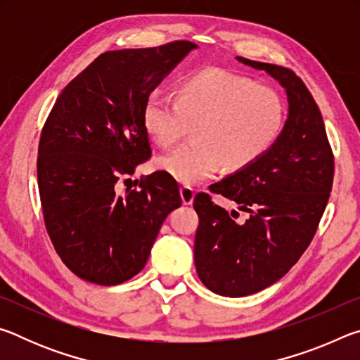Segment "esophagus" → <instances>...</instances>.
<instances>
[{
  "label": "esophagus",
  "mask_w": 360,
  "mask_h": 360,
  "mask_svg": "<svg viewBox=\"0 0 360 360\" xmlns=\"http://www.w3.org/2000/svg\"><path fill=\"white\" fill-rule=\"evenodd\" d=\"M179 193H181V198H182V203L184 205H192L193 203V197H195V191L191 186H182L179 188Z\"/></svg>",
  "instance_id": "1"
}]
</instances>
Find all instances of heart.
<instances>
[{"mask_svg": "<svg viewBox=\"0 0 360 360\" xmlns=\"http://www.w3.org/2000/svg\"><path fill=\"white\" fill-rule=\"evenodd\" d=\"M285 119L276 90L235 72L211 68L186 77L178 95L155 92L144 103V129L168 148L193 125V141L158 157L155 168L181 184L193 186L222 165L236 172L275 144Z\"/></svg>", "mask_w": 360, "mask_h": 360, "instance_id": "obj_1", "label": "heart"}]
</instances>
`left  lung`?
<instances>
[{
  "label": "left lung",
  "mask_w": 360,
  "mask_h": 360,
  "mask_svg": "<svg viewBox=\"0 0 360 360\" xmlns=\"http://www.w3.org/2000/svg\"><path fill=\"white\" fill-rule=\"evenodd\" d=\"M283 85L288 120L275 144L259 160L210 187L249 212L193 198L200 224L193 259L198 278L214 294L245 297L275 284L302 257L318 230L333 184V154L324 120L307 85L284 66L236 57Z\"/></svg>",
  "instance_id": "left-lung-1"
}]
</instances>
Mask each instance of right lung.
<instances>
[{
	"mask_svg": "<svg viewBox=\"0 0 360 360\" xmlns=\"http://www.w3.org/2000/svg\"><path fill=\"white\" fill-rule=\"evenodd\" d=\"M198 46L174 41L96 57L66 85L41 131L38 186L47 233L85 281L138 275L163 221L181 206L178 184L157 172L119 195L115 186L150 157L144 103Z\"/></svg>",
	"mask_w": 360,
	"mask_h": 360,
	"instance_id": "add662e5",
	"label": "right lung"
}]
</instances>
